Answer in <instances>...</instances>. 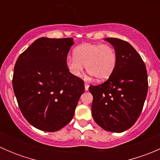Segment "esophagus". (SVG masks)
I'll return each mask as SVG.
<instances>
[{"label":"esophagus","instance_id":"obj_1","mask_svg":"<svg viewBox=\"0 0 160 160\" xmlns=\"http://www.w3.org/2000/svg\"><path fill=\"white\" fill-rule=\"evenodd\" d=\"M84 87H85V90H89V85H88V83H84Z\"/></svg>","mask_w":160,"mask_h":160}]
</instances>
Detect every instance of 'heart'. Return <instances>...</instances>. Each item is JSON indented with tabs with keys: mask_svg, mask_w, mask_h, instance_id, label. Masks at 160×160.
<instances>
[{
	"mask_svg": "<svg viewBox=\"0 0 160 160\" xmlns=\"http://www.w3.org/2000/svg\"><path fill=\"white\" fill-rule=\"evenodd\" d=\"M74 56L67 59V67L73 77H80L86 66L87 71L97 80H108L117 65L118 56L112 46L85 43L75 48Z\"/></svg>",
	"mask_w": 160,
	"mask_h": 160,
	"instance_id": "b5f03b06",
	"label": "heart"
}]
</instances>
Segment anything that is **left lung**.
Returning <instances> with one entry per match:
<instances>
[{"mask_svg":"<svg viewBox=\"0 0 160 160\" xmlns=\"http://www.w3.org/2000/svg\"><path fill=\"white\" fill-rule=\"evenodd\" d=\"M117 53V65L108 80L90 86L93 95L91 112L96 123L108 132L130 128L139 117L148 92L146 65L136 50L127 42L105 38Z\"/></svg>","mask_w":160,"mask_h":160,"instance_id":"obj_1","label":"left lung"}]
</instances>
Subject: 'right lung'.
Here are the masks:
<instances>
[{
    "mask_svg": "<svg viewBox=\"0 0 160 160\" xmlns=\"http://www.w3.org/2000/svg\"><path fill=\"white\" fill-rule=\"evenodd\" d=\"M71 38L35 40L18 58L12 84L19 108L35 128L56 132L72 120L84 83L67 67Z\"/></svg>",
    "mask_w": 160,
    "mask_h": 160,
    "instance_id": "1",
    "label": "right lung"
}]
</instances>
